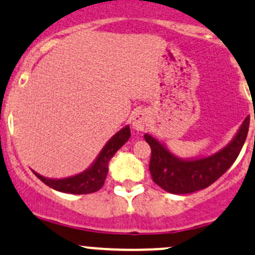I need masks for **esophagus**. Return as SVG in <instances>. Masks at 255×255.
Segmentation results:
<instances>
[{
    "label": "esophagus",
    "instance_id": "34e87169",
    "mask_svg": "<svg viewBox=\"0 0 255 255\" xmlns=\"http://www.w3.org/2000/svg\"><path fill=\"white\" fill-rule=\"evenodd\" d=\"M131 124L136 131H143L148 125V114L146 110H137L131 117Z\"/></svg>",
    "mask_w": 255,
    "mask_h": 255
}]
</instances>
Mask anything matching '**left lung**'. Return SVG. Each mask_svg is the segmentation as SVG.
Instances as JSON below:
<instances>
[{
	"label": "left lung",
	"instance_id": "1",
	"mask_svg": "<svg viewBox=\"0 0 255 255\" xmlns=\"http://www.w3.org/2000/svg\"><path fill=\"white\" fill-rule=\"evenodd\" d=\"M248 128L249 117H247L237 133L224 148L210 156L195 158L175 156L156 136L145 133L146 142L152 149L149 161L152 179L170 194H191L207 188L236 161L246 142Z\"/></svg>",
	"mask_w": 255,
	"mask_h": 255
}]
</instances>
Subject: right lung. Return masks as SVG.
Masks as SVG:
<instances>
[{
    "instance_id": "add662e5",
    "label": "right lung",
    "mask_w": 255,
    "mask_h": 255,
    "mask_svg": "<svg viewBox=\"0 0 255 255\" xmlns=\"http://www.w3.org/2000/svg\"><path fill=\"white\" fill-rule=\"evenodd\" d=\"M130 127L127 125L118 131L113 137L109 138L108 142L104 145L102 151L94 159L93 163L89 166L87 169L83 172L78 173V174L72 175V177L61 178V179H56V178H46L44 175H40L33 170L34 174L39 178L43 183L50 188L55 189L61 193H69V194H91L94 191L99 190L102 186L104 185L106 182L107 174H108L109 169V162L113 158L118 149L120 148L124 143L128 142L130 138Z\"/></svg>"
}]
</instances>
